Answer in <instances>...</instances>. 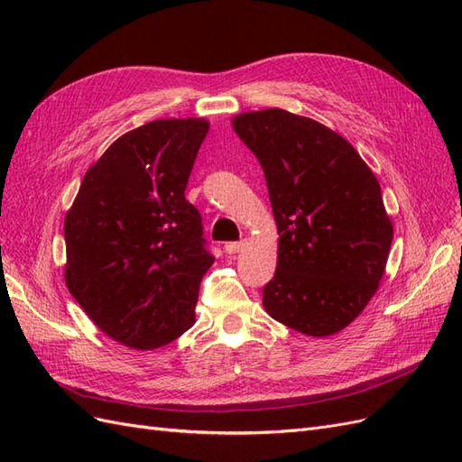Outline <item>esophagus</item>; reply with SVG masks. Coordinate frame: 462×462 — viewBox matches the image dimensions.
Returning <instances> with one entry per match:
<instances>
[{
	"label": "esophagus",
	"mask_w": 462,
	"mask_h": 462,
	"mask_svg": "<svg viewBox=\"0 0 462 462\" xmlns=\"http://www.w3.org/2000/svg\"><path fill=\"white\" fill-rule=\"evenodd\" d=\"M243 248H245V241H241V243H227L226 245V253L227 254H236V253H241Z\"/></svg>",
	"instance_id": "obj_1"
}]
</instances>
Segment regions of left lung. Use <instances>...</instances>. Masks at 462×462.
Masks as SVG:
<instances>
[{"label":"left lung","mask_w":462,"mask_h":462,"mask_svg":"<svg viewBox=\"0 0 462 462\" xmlns=\"http://www.w3.org/2000/svg\"><path fill=\"white\" fill-rule=\"evenodd\" d=\"M258 158L277 226L263 309L309 337L339 333L380 287L393 223L353 144L310 117L270 107L231 119Z\"/></svg>","instance_id":"obj_1"}]
</instances>
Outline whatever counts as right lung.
<instances>
[{"label":"right lung","instance_id":"1","mask_svg":"<svg viewBox=\"0 0 462 462\" xmlns=\"http://www.w3.org/2000/svg\"><path fill=\"white\" fill-rule=\"evenodd\" d=\"M209 131L158 119L119 136L82 179L63 223L65 285L107 337L152 351L194 326L214 256L185 189Z\"/></svg>","mask_w":462,"mask_h":462}]
</instances>
